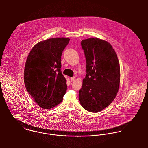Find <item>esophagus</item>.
<instances>
[{"mask_svg":"<svg viewBox=\"0 0 148 148\" xmlns=\"http://www.w3.org/2000/svg\"><path fill=\"white\" fill-rule=\"evenodd\" d=\"M75 80V77H71V78H70V80H71V82H73Z\"/></svg>","mask_w":148,"mask_h":148,"instance_id":"esophagus-1","label":"esophagus"}]
</instances>
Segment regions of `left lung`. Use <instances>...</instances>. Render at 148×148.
Returning a JSON list of instances; mask_svg holds the SVG:
<instances>
[{"instance_id": "8db88e82", "label": "left lung", "mask_w": 148, "mask_h": 148, "mask_svg": "<svg viewBox=\"0 0 148 148\" xmlns=\"http://www.w3.org/2000/svg\"><path fill=\"white\" fill-rule=\"evenodd\" d=\"M86 58V76L79 91L85 110L99 112L109 106L120 87V68L117 54L109 42L97 38L81 42Z\"/></svg>"}]
</instances>
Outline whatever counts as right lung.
<instances>
[{"mask_svg":"<svg viewBox=\"0 0 148 148\" xmlns=\"http://www.w3.org/2000/svg\"><path fill=\"white\" fill-rule=\"evenodd\" d=\"M69 39L55 38L41 41L31 50L24 67L27 92L43 109H49L63 100L67 88L61 72V56Z\"/></svg>","mask_w":148,"mask_h":148,"instance_id":"obj_1","label":"right lung"}]
</instances>
